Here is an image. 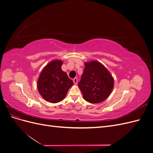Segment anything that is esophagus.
I'll use <instances>...</instances> for the list:
<instances>
[{
	"label": "esophagus",
	"mask_w": 153,
	"mask_h": 153,
	"mask_svg": "<svg viewBox=\"0 0 153 153\" xmlns=\"http://www.w3.org/2000/svg\"><path fill=\"white\" fill-rule=\"evenodd\" d=\"M73 83H74V84H77V83H78V79H77V78H73Z\"/></svg>",
	"instance_id": "esophagus-1"
}]
</instances>
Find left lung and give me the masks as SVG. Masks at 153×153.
Masks as SVG:
<instances>
[{
  "label": "left lung",
  "mask_w": 153,
  "mask_h": 153,
  "mask_svg": "<svg viewBox=\"0 0 153 153\" xmlns=\"http://www.w3.org/2000/svg\"><path fill=\"white\" fill-rule=\"evenodd\" d=\"M84 64V70L78 84L83 98L91 103L103 102L113 90L114 78L106 67L98 61H91Z\"/></svg>",
  "instance_id": "obj_1"
}]
</instances>
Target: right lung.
Wrapping results in <instances>:
<instances>
[{
  "label": "right lung",
  "mask_w": 153,
  "mask_h": 153,
  "mask_svg": "<svg viewBox=\"0 0 153 153\" xmlns=\"http://www.w3.org/2000/svg\"><path fill=\"white\" fill-rule=\"evenodd\" d=\"M63 61L53 59L41 71L37 82V87L42 98L50 103L62 101L73 85L67 73L62 70Z\"/></svg>",
  "instance_id": "right-lung-1"
}]
</instances>
